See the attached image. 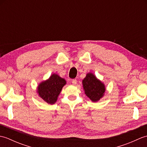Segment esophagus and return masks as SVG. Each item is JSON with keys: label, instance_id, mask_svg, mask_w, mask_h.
<instances>
[{"label": "esophagus", "instance_id": "obj_1", "mask_svg": "<svg viewBox=\"0 0 147 147\" xmlns=\"http://www.w3.org/2000/svg\"><path fill=\"white\" fill-rule=\"evenodd\" d=\"M76 83H77V80H72V84H73V85H76Z\"/></svg>", "mask_w": 147, "mask_h": 147}]
</instances>
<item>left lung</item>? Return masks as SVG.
Here are the masks:
<instances>
[{
    "label": "left lung",
    "instance_id": "8db88e82",
    "mask_svg": "<svg viewBox=\"0 0 147 147\" xmlns=\"http://www.w3.org/2000/svg\"><path fill=\"white\" fill-rule=\"evenodd\" d=\"M85 93L92 102H97L104 95L105 85L94 74L88 73L82 82Z\"/></svg>",
    "mask_w": 147,
    "mask_h": 147
}]
</instances>
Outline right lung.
<instances>
[{"instance_id": "1", "label": "right lung", "mask_w": 147, "mask_h": 147, "mask_svg": "<svg viewBox=\"0 0 147 147\" xmlns=\"http://www.w3.org/2000/svg\"><path fill=\"white\" fill-rule=\"evenodd\" d=\"M66 82L57 74H53L49 78L42 82L38 86L37 92L43 100L50 104L57 101L58 96Z\"/></svg>"}]
</instances>
